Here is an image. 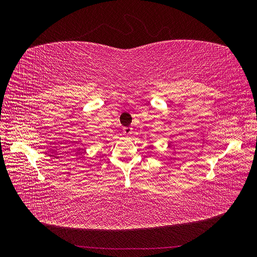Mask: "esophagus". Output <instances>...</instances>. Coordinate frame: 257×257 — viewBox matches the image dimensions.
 <instances>
[{"instance_id": "esophagus-1", "label": "esophagus", "mask_w": 257, "mask_h": 257, "mask_svg": "<svg viewBox=\"0 0 257 257\" xmlns=\"http://www.w3.org/2000/svg\"><path fill=\"white\" fill-rule=\"evenodd\" d=\"M123 133L125 134V135H127V136H130L132 133H133V128H132L131 126L124 127V128H123Z\"/></svg>"}]
</instances>
